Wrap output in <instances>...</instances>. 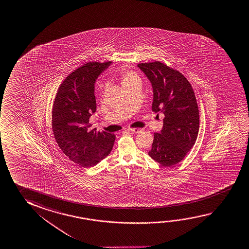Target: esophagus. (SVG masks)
Instances as JSON below:
<instances>
[{
    "mask_svg": "<svg viewBox=\"0 0 249 249\" xmlns=\"http://www.w3.org/2000/svg\"><path fill=\"white\" fill-rule=\"evenodd\" d=\"M129 132L131 133H135V134H137V133H140V132H142V129H141V128H137V127H135V128H129L128 129Z\"/></svg>",
    "mask_w": 249,
    "mask_h": 249,
    "instance_id": "esophagus-1",
    "label": "esophagus"
}]
</instances>
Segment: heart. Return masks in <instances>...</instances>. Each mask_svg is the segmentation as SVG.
Masks as SVG:
<instances>
[{"label": "heart", "mask_w": 249, "mask_h": 249, "mask_svg": "<svg viewBox=\"0 0 249 249\" xmlns=\"http://www.w3.org/2000/svg\"><path fill=\"white\" fill-rule=\"evenodd\" d=\"M119 80L124 88L131 85L135 82H141L138 74L131 70H123L119 72Z\"/></svg>", "instance_id": "1"}]
</instances>
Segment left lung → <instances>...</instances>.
I'll use <instances>...</instances> for the list:
<instances>
[{
	"label": "left lung",
	"mask_w": 249,
	"mask_h": 249,
	"mask_svg": "<svg viewBox=\"0 0 249 249\" xmlns=\"http://www.w3.org/2000/svg\"><path fill=\"white\" fill-rule=\"evenodd\" d=\"M138 67L153 87L152 110L165 115L163 127L154 134L148 155L164 167H171L184 159L198 136L200 115L196 94L182 73L160 61L139 63Z\"/></svg>",
	"instance_id": "left-lung-1"
}]
</instances>
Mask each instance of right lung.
I'll list each match as a JSON object with an SVG mask.
<instances>
[{
	"label": "right lung",
	"mask_w": 249,
	"mask_h": 249,
	"mask_svg": "<svg viewBox=\"0 0 249 249\" xmlns=\"http://www.w3.org/2000/svg\"><path fill=\"white\" fill-rule=\"evenodd\" d=\"M111 61H89L69 74L53 101L52 130L61 150L72 161L90 167L110 154L115 135L91 128L96 110L94 83Z\"/></svg>",
	"instance_id": "1"
}]
</instances>
